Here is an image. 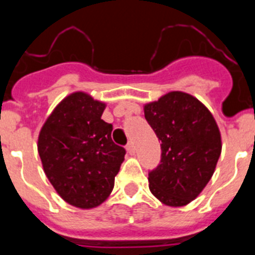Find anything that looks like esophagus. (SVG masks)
Returning <instances> with one entry per match:
<instances>
[{"mask_svg":"<svg viewBox=\"0 0 255 255\" xmlns=\"http://www.w3.org/2000/svg\"><path fill=\"white\" fill-rule=\"evenodd\" d=\"M126 149H128V152H129L130 154H134V153H135V145H134V141L130 140L129 143H128V145H126Z\"/></svg>","mask_w":255,"mask_h":255,"instance_id":"34e87169","label":"esophagus"}]
</instances>
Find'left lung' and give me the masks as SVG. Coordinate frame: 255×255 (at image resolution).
Segmentation results:
<instances>
[{
  "label": "left lung",
  "mask_w": 255,
  "mask_h": 255,
  "mask_svg": "<svg viewBox=\"0 0 255 255\" xmlns=\"http://www.w3.org/2000/svg\"><path fill=\"white\" fill-rule=\"evenodd\" d=\"M144 116L161 140V161L148 173L152 194L181 207L206 188L221 154V134L211 112L197 98L170 92L144 106Z\"/></svg>",
  "instance_id": "obj_1"
}]
</instances>
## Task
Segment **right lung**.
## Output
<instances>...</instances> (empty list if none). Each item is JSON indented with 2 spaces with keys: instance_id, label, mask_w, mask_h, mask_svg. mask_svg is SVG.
Wrapping results in <instances>:
<instances>
[{
  "instance_id": "obj_1",
  "label": "right lung",
  "mask_w": 255,
  "mask_h": 255,
  "mask_svg": "<svg viewBox=\"0 0 255 255\" xmlns=\"http://www.w3.org/2000/svg\"><path fill=\"white\" fill-rule=\"evenodd\" d=\"M105 103L83 92L61 101L38 138L44 173L71 206L94 208L111 194L125 157L112 141V125L101 119Z\"/></svg>"
}]
</instances>
